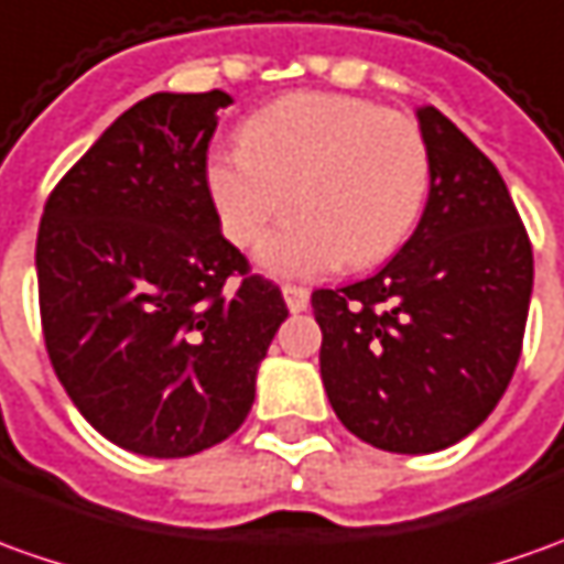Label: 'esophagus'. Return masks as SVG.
Instances as JSON below:
<instances>
[{
	"mask_svg": "<svg viewBox=\"0 0 564 564\" xmlns=\"http://www.w3.org/2000/svg\"><path fill=\"white\" fill-rule=\"evenodd\" d=\"M308 290H305V286H290V283H286V286H283V302H286V308H290V312L296 314V312H305V308H308Z\"/></svg>",
	"mask_w": 564,
	"mask_h": 564,
	"instance_id": "esophagus-1",
	"label": "esophagus"
}]
</instances>
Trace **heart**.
Returning <instances> with one entry per match:
<instances>
[{
    "label": "heart",
    "instance_id": "heart-1",
    "mask_svg": "<svg viewBox=\"0 0 564 564\" xmlns=\"http://www.w3.org/2000/svg\"><path fill=\"white\" fill-rule=\"evenodd\" d=\"M206 191L218 225L250 247L274 218L299 206L259 247L278 278H317L389 259L423 213L429 151L394 110L336 91H296L256 110L243 141L206 156Z\"/></svg>",
    "mask_w": 564,
    "mask_h": 564
}]
</instances>
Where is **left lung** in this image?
I'll return each mask as SVG.
<instances>
[{
	"mask_svg": "<svg viewBox=\"0 0 564 564\" xmlns=\"http://www.w3.org/2000/svg\"><path fill=\"white\" fill-rule=\"evenodd\" d=\"M429 200L373 278L314 290L321 379L343 426L392 454L444 451L488 420L522 355L534 256L507 182L420 107Z\"/></svg>",
	"mask_w": 564,
	"mask_h": 564,
	"instance_id": "obj_1",
	"label": "left lung"
}]
</instances>
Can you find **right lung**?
<instances>
[{"instance_id": "right-lung-1", "label": "right lung", "mask_w": 564, "mask_h": 564, "mask_svg": "<svg viewBox=\"0 0 564 564\" xmlns=\"http://www.w3.org/2000/svg\"><path fill=\"white\" fill-rule=\"evenodd\" d=\"M228 91H156L83 153L45 203L36 278L45 348L76 411L141 457L225 442L286 321L247 274L206 191Z\"/></svg>"}]
</instances>
